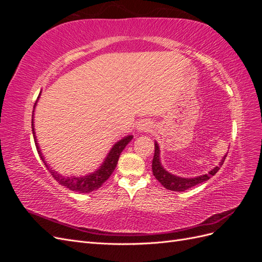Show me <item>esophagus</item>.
<instances>
[{
  "label": "esophagus",
  "instance_id": "34e87169",
  "mask_svg": "<svg viewBox=\"0 0 262 262\" xmlns=\"http://www.w3.org/2000/svg\"><path fill=\"white\" fill-rule=\"evenodd\" d=\"M150 129V123L148 122V121H146V120H144V121H141L139 124H138V130L139 131H141V132H146V131H148Z\"/></svg>",
  "mask_w": 262,
  "mask_h": 262
}]
</instances>
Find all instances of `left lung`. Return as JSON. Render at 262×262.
<instances>
[{"instance_id": "1", "label": "left lung", "mask_w": 262, "mask_h": 262, "mask_svg": "<svg viewBox=\"0 0 262 262\" xmlns=\"http://www.w3.org/2000/svg\"><path fill=\"white\" fill-rule=\"evenodd\" d=\"M225 157L226 156H224L222 162H220L219 166H216L215 168H213L209 173H207V175L199 176L195 178H180L171 175V173L167 172L162 167L160 162V148H158L157 143H155V153L152 162V170L155 178L160 181L166 189L171 190V191H185V190H188L189 188L194 187L195 185H199L201 182L209 180L212 176L215 175L220 170L221 166L223 165Z\"/></svg>"}]
</instances>
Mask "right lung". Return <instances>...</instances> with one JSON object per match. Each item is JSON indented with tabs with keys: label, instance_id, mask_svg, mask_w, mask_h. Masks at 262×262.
I'll return each mask as SVG.
<instances>
[{
	"label": "right lung",
	"instance_id": "right-lung-1",
	"mask_svg": "<svg viewBox=\"0 0 262 262\" xmlns=\"http://www.w3.org/2000/svg\"><path fill=\"white\" fill-rule=\"evenodd\" d=\"M35 106H36V104H35ZM31 126H33V134H34L35 144H36V147H37V150H38V154H39V156H40L42 162L45 163L46 167L49 169V166L47 165V163L45 162L43 156L40 152V149H39L38 143L36 141V136H35V131H34V120H33V123H31ZM132 138H133L132 136H128V137H125L124 139H122L121 141L117 142V143L114 145V147L110 149V152H109L107 158L105 160L104 164L100 166V168L97 171L93 172L92 175L85 176V177H80V178L63 177V176L59 175L58 172L53 171L52 169H49V171L52 175V177L55 180H57L61 186H64L67 188H69L70 190H72V191L80 192V193L92 192V191H94V190H97L99 187H101L102 184H104V182L110 177V175H112V173L114 172L116 166L118 164L119 156H120L123 148L132 140Z\"/></svg>",
	"mask_w": 262,
	"mask_h": 262
}]
</instances>
